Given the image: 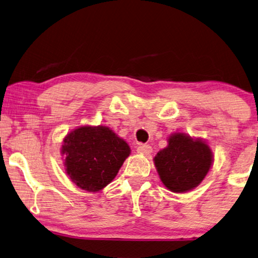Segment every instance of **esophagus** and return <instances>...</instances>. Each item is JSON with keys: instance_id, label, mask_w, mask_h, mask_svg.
I'll return each mask as SVG.
<instances>
[{"instance_id": "1", "label": "esophagus", "mask_w": 258, "mask_h": 258, "mask_svg": "<svg viewBox=\"0 0 258 258\" xmlns=\"http://www.w3.org/2000/svg\"><path fill=\"white\" fill-rule=\"evenodd\" d=\"M137 150L138 153L144 154V155H149L151 151H153V149H151V147L149 145H139Z\"/></svg>"}]
</instances>
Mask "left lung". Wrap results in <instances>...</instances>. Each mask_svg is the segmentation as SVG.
Wrapping results in <instances>:
<instances>
[{"label":"left lung","instance_id":"obj_1","mask_svg":"<svg viewBox=\"0 0 258 258\" xmlns=\"http://www.w3.org/2000/svg\"><path fill=\"white\" fill-rule=\"evenodd\" d=\"M214 162L206 141L185 133H174L167 139V147L154 158L161 181L173 193H185L198 187Z\"/></svg>","mask_w":258,"mask_h":258}]
</instances>
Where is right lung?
I'll list each match as a JSON object with an SVG mask.
<instances>
[{"instance_id": "add662e5", "label": "right lung", "mask_w": 258, "mask_h": 258, "mask_svg": "<svg viewBox=\"0 0 258 258\" xmlns=\"http://www.w3.org/2000/svg\"><path fill=\"white\" fill-rule=\"evenodd\" d=\"M131 149L127 142L105 126H81L64 138L65 171L81 189L95 193L109 185Z\"/></svg>"}]
</instances>
